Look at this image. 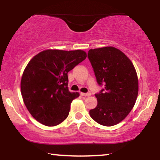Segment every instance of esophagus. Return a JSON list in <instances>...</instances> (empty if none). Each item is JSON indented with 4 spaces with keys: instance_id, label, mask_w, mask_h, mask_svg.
<instances>
[{
    "instance_id": "esophagus-1",
    "label": "esophagus",
    "mask_w": 160,
    "mask_h": 160,
    "mask_svg": "<svg viewBox=\"0 0 160 160\" xmlns=\"http://www.w3.org/2000/svg\"><path fill=\"white\" fill-rule=\"evenodd\" d=\"M80 95H82V96H85V97H86V96H90L91 95V94L90 93H84V92H80Z\"/></svg>"
}]
</instances>
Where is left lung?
Listing matches in <instances>:
<instances>
[{"label": "left lung", "instance_id": "obj_1", "mask_svg": "<svg viewBox=\"0 0 160 160\" xmlns=\"http://www.w3.org/2000/svg\"><path fill=\"white\" fill-rule=\"evenodd\" d=\"M88 58L99 85L95 95L98 104L89 111L90 117L104 126L118 124L132 111L138 94V79L132 62L113 47L91 49Z\"/></svg>", "mask_w": 160, "mask_h": 160}]
</instances>
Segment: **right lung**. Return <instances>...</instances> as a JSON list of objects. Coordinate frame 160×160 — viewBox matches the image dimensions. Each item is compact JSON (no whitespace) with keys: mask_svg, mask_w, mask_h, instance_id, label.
Wrapping results in <instances>:
<instances>
[{"mask_svg":"<svg viewBox=\"0 0 160 160\" xmlns=\"http://www.w3.org/2000/svg\"><path fill=\"white\" fill-rule=\"evenodd\" d=\"M86 56L81 49H46L30 60L22 76L21 93L37 121L54 126L67 118L71 102L80 95L69 91L68 73Z\"/></svg>","mask_w":160,"mask_h":160,"instance_id":"1","label":"right lung"}]
</instances>
